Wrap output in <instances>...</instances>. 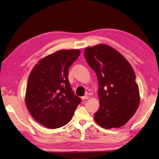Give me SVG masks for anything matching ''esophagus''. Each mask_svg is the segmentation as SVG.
I'll list each match as a JSON object with an SVG mask.
<instances>
[{
    "instance_id": "34e87169",
    "label": "esophagus",
    "mask_w": 159,
    "mask_h": 159,
    "mask_svg": "<svg viewBox=\"0 0 159 159\" xmlns=\"http://www.w3.org/2000/svg\"><path fill=\"white\" fill-rule=\"evenodd\" d=\"M81 99H89V97H88L87 96H83V97H81Z\"/></svg>"
}]
</instances>
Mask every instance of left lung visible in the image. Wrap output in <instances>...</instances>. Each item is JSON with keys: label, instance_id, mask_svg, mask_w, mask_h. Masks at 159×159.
Instances as JSON below:
<instances>
[{"label": "left lung", "instance_id": "left-lung-1", "mask_svg": "<svg viewBox=\"0 0 159 159\" xmlns=\"http://www.w3.org/2000/svg\"><path fill=\"white\" fill-rule=\"evenodd\" d=\"M84 55L98 80L99 108L94 114L95 121L106 129L123 126L140 103L132 65L117 50L103 43L85 48Z\"/></svg>", "mask_w": 159, "mask_h": 159}]
</instances>
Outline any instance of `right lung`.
<instances>
[{
  "label": "right lung",
  "mask_w": 159,
  "mask_h": 159,
  "mask_svg": "<svg viewBox=\"0 0 159 159\" xmlns=\"http://www.w3.org/2000/svg\"><path fill=\"white\" fill-rule=\"evenodd\" d=\"M79 49L60 50L39 60L26 87L25 102L32 117L43 126L56 129L71 120L81 99L74 94L69 69L79 57Z\"/></svg>",
  "instance_id": "1"
}]
</instances>
